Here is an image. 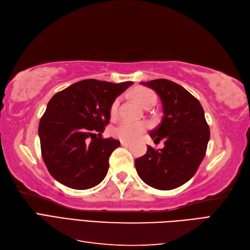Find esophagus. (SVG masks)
Returning <instances> with one entry per match:
<instances>
[{"label": "esophagus", "mask_w": 250, "mask_h": 250, "mask_svg": "<svg viewBox=\"0 0 250 250\" xmlns=\"http://www.w3.org/2000/svg\"><path fill=\"white\" fill-rule=\"evenodd\" d=\"M121 145L124 146V147H127V146L130 145V143L129 142H125V141H121Z\"/></svg>", "instance_id": "esophagus-1"}]
</instances>
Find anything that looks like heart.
I'll use <instances>...</instances> for the list:
<instances>
[{
    "mask_svg": "<svg viewBox=\"0 0 250 250\" xmlns=\"http://www.w3.org/2000/svg\"><path fill=\"white\" fill-rule=\"evenodd\" d=\"M132 96L134 98V100L143 107H147L148 105L154 104L156 100V97L152 90L144 87L135 89L132 93ZM119 99H116L111 103L110 106L111 117H115L117 115ZM147 128L148 124L145 122H128V121H124V122H121L119 125L112 128V134L115 135L116 138L122 141L131 142L135 139H138Z\"/></svg>",
    "mask_w": 250,
    "mask_h": 250,
    "instance_id": "b5f03b06",
    "label": "heart"
}]
</instances>
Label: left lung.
I'll use <instances>...</instances> for the list:
<instances>
[{
    "mask_svg": "<svg viewBox=\"0 0 250 250\" xmlns=\"http://www.w3.org/2000/svg\"><path fill=\"white\" fill-rule=\"evenodd\" d=\"M141 84L160 96L164 117L161 125L150 131L154 143L165 140V147L135 160V169L144 183L157 190H173L190 180L207 152L209 127L200 102L177 83L155 79Z\"/></svg>",
    "mask_w": 250,
    "mask_h": 250,
    "instance_id": "8db88e82",
    "label": "left lung"
}]
</instances>
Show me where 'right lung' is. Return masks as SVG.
Segmentation results:
<instances>
[{"label": "right lung", "instance_id": "add662e5", "mask_svg": "<svg viewBox=\"0 0 250 250\" xmlns=\"http://www.w3.org/2000/svg\"><path fill=\"white\" fill-rule=\"evenodd\" d=\"M133 84L96 79L78 81L51 98L40 121L42 160L51 175L75 190L99 185L120 142L103 139L116 98Z\"/></svg>", "mask_w": 250, "mask_h": 250}]
</instances>
